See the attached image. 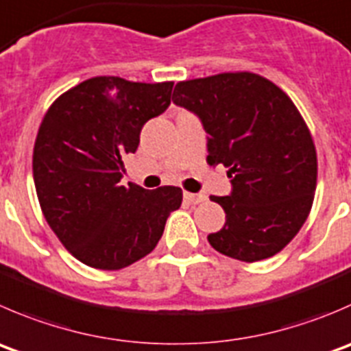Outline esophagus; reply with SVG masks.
<instances>
[{
	"instance_id": "esophagus-1",
	"label": "esophagus",
	"mask_w": 351,
	"mask_h": 351,
	"mask_svg": "<svg viewBox=\"0 0 351 351\" xmlns=\"http://www.w3.org/2000/svg\"><path fill=\"white\" fill-rule=\"evenodd\" d=\"M183 199H185V202H189V204H199V202H204V200H206V195H202V193L185 192L183 193Z\"/></svg>"
}]
</instances>
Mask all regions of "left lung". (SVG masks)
Listing matches in <instances>:
<instances>
[{
    "label": "left lung",
    "instance_id": "1",
    "mask_svg": "<svg viewBox=\"0 0 351 351\" xmlns=\"http://www.w3.org/2000/svg\"><path fill=\"white\" fill-rule=\"evenodd\" d=\"M173 103L207 132V162L224 165L226 197H210L226 223L207 237L231 258L255 262L283 250L311 213L317 156L311 132L283 90L261 75L238 71L178 82Z\"/></svg>",
    "mask_w": 351,
    "mask_h": 351
}]
</instances>
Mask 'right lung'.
I'll return each instance as SVG.
<instances>
[{
	"instance_id": "add662e5",
	"label": "right lung",
	"mask_w": 351,
	"mask_h": 351,
	"mask_svg": "<svg viewBox=\"0 0 351 351\" xmlns=\"http://www.w3.org/2000/svg\"><path fill=\"white\" fill-rule=\"evenodd\" d=\"M173 82L94 77L61 94L34 145L37 199L51 230L85 266L117 271L154 250L182 189L120 185L141 130L171 103Z\"/></svg>"
}]
</instances>
